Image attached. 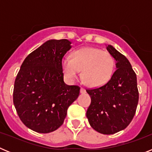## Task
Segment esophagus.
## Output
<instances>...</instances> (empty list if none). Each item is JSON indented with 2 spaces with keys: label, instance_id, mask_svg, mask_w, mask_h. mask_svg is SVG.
I'll use <instances>...</instances> for the list:
<instances>
[{
  "label": "esophagus",
  "instance_id": "obj_1",
  "mask_svg": "<svg viewBox=\"0 0 152 152\" xmlns=\"http://www.w3.org/2000/svg\"><path fill=\"white\" fill-rule=\"evenodd\" d=\"M80 92L81 93V94H85L86 93V90L85 89H84V88H80Z\"/></svg>",
  "mask_w": 152,
  "mask_h": 152
}]
</instances>
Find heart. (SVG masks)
<instances>
[{"mask_svg":"<svg viewBox=\"0 0 152 152\" xmlns=\"http://www.w3.org/2000/svg\"><path fill=\"white\" fill-rule=\"evenodd\" d=\"M61 67L64 76L70 81L81 77L87 85L98 88L104 85L112 77L115 61L111 54L97 48L85 47L72 52L71 58H64Z\"/></svg>","mask_w":152,"mask_h":152,"instance_id":"b5f03b06","label":"heart"}]
</instances>
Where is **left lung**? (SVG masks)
<instances>
[{
    "label": "left lung",
    "instance_id": "obj_1",
    "mask_svg": "<svg viewBox=\"0 0 152 152\" xmlns=\"http://www.w3.org/2000/svg\"><path fill=\"white\" fill-rule=\"evenodd\" d=\"M107 49L116 61V70L106 84L87 90L91 98L86 116L94 130L111 135L131 123L139 102L137 77L129 60L113 45Z\"/></svg>",
    "mask_w": 152,
    "mask_h": 152
}]
</instances>
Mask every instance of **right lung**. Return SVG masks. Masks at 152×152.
<instances>
[{
    "label": "right lung",
    "instance_id": "obj_1",
    "mask_svg": "<svg viewBox=\"0 0 152 152\" xmlns=\"http://www.w3.org/2000/svg\"><path fill=\"white\" fill-rule=\"evenodd\" d=\"M68 39H50L25 58L14 82L13 104L26 127L49 133L64 123L80 88L64 82L61 61L72 48Z\"/></svg>",
    "mask_w": 152,
    "mask_h": 152
}]
</instances>
